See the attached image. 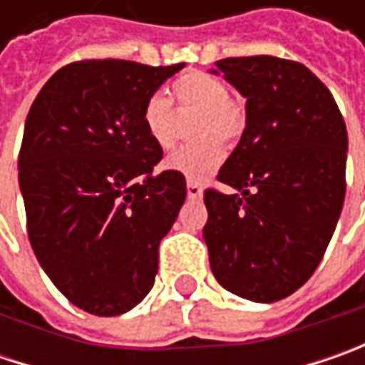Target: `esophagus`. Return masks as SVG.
<instances>
[{
    "label": "esophagus",
    "mask_w": 365,
    "mask_h": 365,
    "mask_svg": "<svg viewBox=\"0 0 365 365\" xmlns=\"http://www.w3.org/2000/svg\"><path fill=\"white\" fill-rule=\"evenodd\" d=\"M187 197H189L190 201L201 199V197H203V189H201V185H197V182L189 180V182H187Z\"/></svg>",
    "instance_id": "esophagus-1"
}]
</instances>
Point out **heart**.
<instances>
[{"label":"heart","instance_id":"b5f03b06","mask_svg":"<svg viewBox=\"0 0 365 365\" xmlns=\"http://www.w3.org/2000/svg\"><path fill=\"white\" fill-rule=\"evenodd\" d=\"M176 106L197 111L192 135L203 138L189 146L176 148L166 158V168L189 180H205L223 162V146L235 142L245 128V106L242 99L232 97L227 83L217 75L205 71H189L173 83ZM142 123L150 140L158 148L173 144V103L162 93L150 95L144 103ZM215 135V138H207ZM220 139L217 140V138Z\"/></svg>","mask_w":365,"mask_h":365}]
</instances>
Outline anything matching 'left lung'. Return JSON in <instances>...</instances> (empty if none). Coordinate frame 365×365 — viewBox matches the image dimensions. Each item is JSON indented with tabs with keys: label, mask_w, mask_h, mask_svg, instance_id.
I'll use <instances>...</instances> for the list:
<instances>
[{
	"label": "left lung",
	"mask_w": 365,
	"mask_h": 365,
	"mask_svg": "<svg viewBox=\"0 0 365 365\" xmlns=\"http://www.w3.org/2000/svg\"><path fill=\"white\" fill-rule=\"evenodd\" d=\"M215 66L245 97V130L217 175L242 195L205 190L211 270L242 299L280 301L315 272L341 213L344 115L301 63L262 54Z\"/></svg>",
	"instance_id": "8db88e82"
}]
</instances>
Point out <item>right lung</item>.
<instances>
[{
  "label": "right lung",
  "instance_id": "obj_1",
  "mask_svg": "<svg viewBox=\"0 0 365 365\" xmlns=\"http://www.w3.org/2000/svg\"><path fill=\"white\" fill-rule=\"evenodd\" d=\"M185 64L78 61L46 81L28 111L20 190L42 270L75 307L128 313L154 287L158 245L187 199L142 123L144 103Z\"/></svg>",
  "mask_w": 365,
  "mask_h": 365
}]
</instances>
